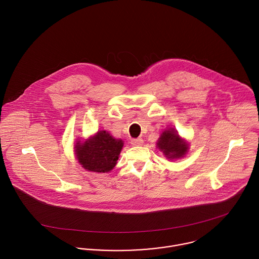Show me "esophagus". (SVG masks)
<instances>
[{
	"instance_id": "esophagus-1",
	"label": "esophagus",
	"mask_w": 259,
	"mask_h": 259,
	"mask_svg": "<svg viewBox=\"0 0 259 259\" xmlns=\"http://www.w3.org/2000/svg\"><path fill=\"white\" fill-rule=\"evenodd\" d=\"M143 143H144V141H143V139H134V140H132L131 141V144H132V146H134V147H139V146H142L143 145Z\"/></svg>"
}]
</instances>
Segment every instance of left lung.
Instances as JSON below:
<instances>
[{
	"label": "left lung",
	"instance_id": "left-lung-1",
	"mask_svg": "<svg viewBox=\"0 0 259 259\" xmlns=\"http://www.w3.org/2000/svg\"><path fill=\"white\" fill-rule=\"evenodd\" d=\"M156 146L168 159L184 157L188 151L187 143L179 136L175 128L164 130L160 135Z\"/></svg>",
	"mask_w": 259,
	"mask_h": 259
}]
</instances>
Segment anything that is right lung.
<instances>
[{
	"mask_svg": "<svg viewBox=\"0 0 259 259\" xmlns=\"http://www.w3.org/2000/svg\"><path fill=\"white\" fill-rule=\"evenodd\" d=\"M123 142L100 131L83 143L76 142L74 153L82 167L95 172H109L115 166Z\"/></svg>",
	"mask_w": 259,
	"mask_h": 259,
	"instance_id": "add662e5",
	"label": "right lung"
}]
</instances>
